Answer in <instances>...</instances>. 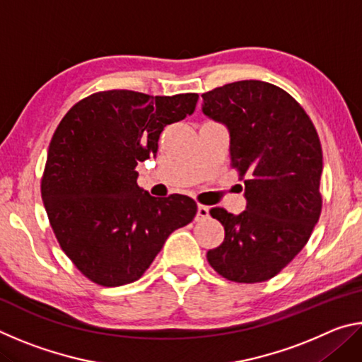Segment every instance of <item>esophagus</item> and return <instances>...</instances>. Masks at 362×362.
<instances>
[{
    "label": "esophagus",
    "instance_id": "obj_1",
    "mask_svg": "<svg viewBox=\"0 0 362 362\" xmlns=\"http://www.w3.org/2000/svg\"><path fill=\"white\" fill-rule=\"evenodd\" d=\"M209 217V207L198 204V214H196V220H204Z\"/></svg>",
    "mask_w": 362,
    "mask_h": 362
}]
</instances>
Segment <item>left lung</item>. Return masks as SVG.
Returning a JSON list of instances; mask_svg holds the SVG:
<instances>
[{"label": "left lung", "mask_w": 362, "mask_h": 362, "mask_svg": "<svg viewBox=\"0 0 362 362\" xmlns=\"http://www.w3.org/2000/svg\"><path fill=\"white\" fill-rule=\"evenodd\" d=\"M203 112L230 131V166L244 180L246 211H209L225 240L207 262L233 283L272 279L308 243L321 216L322 150L303 107L284 89L246 79L203 94Z\"/></svg>", "instance_id": "1"}]
</instances>
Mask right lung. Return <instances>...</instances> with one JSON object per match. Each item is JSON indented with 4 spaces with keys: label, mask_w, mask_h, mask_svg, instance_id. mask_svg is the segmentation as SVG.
Segmentation results:
<instances>
[{
    "label": "right lung",
    "mask_w": 362,
    "mask_h": 362,
    "mask_svg": "<svg viewBox=\"0 0 362 362\" xmlns=\"http://www.w3.org/2000/svg\"><path fill=\"white\" fill-rule=\"evenodd\" d=\"M198 94L100 90L73 105L49 144L41 198L66 257L93 283L137 281L168 236L198 212L192 198H155L136 166L158 151L164 127L194 112Z\"/></svg>",
    "instance_id": "right-lung-1"
}]
</instances>
